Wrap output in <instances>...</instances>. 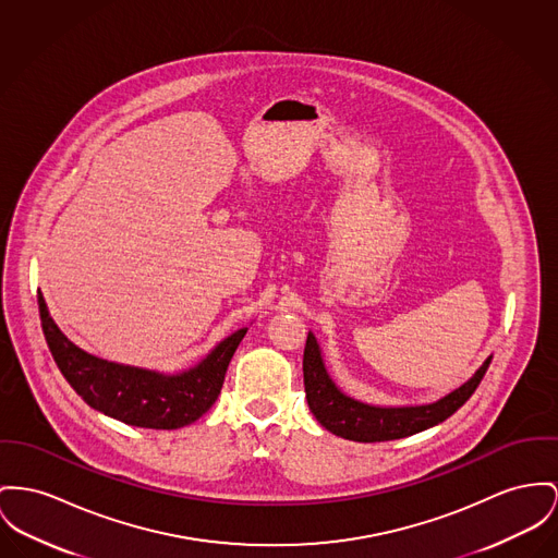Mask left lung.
Masks as SVG:
<instances>
[{"instance_id": "8db88e82", "label": "left lung", "mask_w": 558, "mask_h": 558, "mask_svg": "<svg viewBox=\"0 0 558 558\" xmlns=\"http://www.w3.org/2000/svg\"><path fill=\"white\" fill-rule=\"evenodd\" d=\"M488 364L490 357L468 383L450 391L442 400L434 404L400 409L371 407L344 396L326 371L322 349L311 332L306 336L302 372L308 409L328 432L353 442H387L429 429L446 421L450 414H454L472 398V393L483 380Z\"/></svg>"}]
</instances>
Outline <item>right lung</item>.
<instances>
[{"label": "right lung", "instance_id": "add662e5", "mask_svg": "<svg viewBox=\"0 0 558 558\" xmlns=\"http://www.w3.org/2000/svg\"><path fill=\"white\" fill-rule=\"evenodd\" d=\"M38 304L48 349L75 393L90 409L148 429H180L211 409L222 391L228 364L247 332L243 328L223 338L190 371L160 374L113 364L82 351L57 328L39 292Z\"/></svg>", "mask_w": 558, "mask_h": 558}]
</instances>
